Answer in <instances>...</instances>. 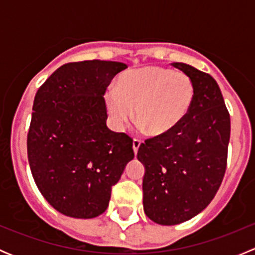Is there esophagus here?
<instances>
[{
  "label": "esophagus",
  "mask_w": 255,
  "mask_h": 255,
  "mask_svg": "<svg viewBox=\"0 0 255 255\" xmlns=\"http://www.w3.org/2000/svg\"><path fill=\"white\" fill-rule=\"evenodd\" d=\"M139 146H140V140L139 139H133V151H134V154H137Z\"/></svg>",
  "instance_id": "esophagus-1"
}]
</instances>
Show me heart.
I'll list each match as a JSON object with an SVG mask.
<instances>
[{
  "instance_id": "b5f03b06",
  "label": "heart",
  "mask_w": 255,
  "mask_h": 255,
  "mask_svg": "<svg viewBox=\"0 0 255 255\" xmlns=\"http://www.w3.org/2000/svg\"><path fill=\"white\" fill-rule=\"evenodd\" d=\"M195 85L184 73L161 66H143L123 73L106 94L110 115L117 123L134 122L151 137L174 130L191 110Z\"/></svg>"
}]
</instances>
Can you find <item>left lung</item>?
<instances>
[{
    "label": "left lung",
    "mask_w": 255,
    "mask_h": 255,
    "mask_svg": "<svg viewBox=\"0 0 255 255\" xmlns=\"http://www.w3.org/2000/svg\"><path fill=\"white\" fill-rule=\"evenodd\" d=\"M174 68L195 85V101L185 120L163 137L140 144L137 158L145 168L143 206L155 223L174 226L208 206L227 166L231 118L216 80L184 63Z\"/></svg>",
    "instance_id": "1"
}]
</instances>
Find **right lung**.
<instances>
[{
	"mask_svg": "<svg viewBox=\"0 0 255 255\" xmlns=\"http://www.w3.org/2000/svg\"><path fill=\"white\" fill-rule=\"evenodd\" d=\"M125 69L118 61L64 64L35 94L27 138L30 171L44 199L69 217L104 213L112 186L134 158L132 138L106 125L104 95Z\"/></svg>",
	"mask_w": 255,
	"mask_h": 255,
	"instance_id": "obj_1",
	"label": "right lung"
}]
</instances>
